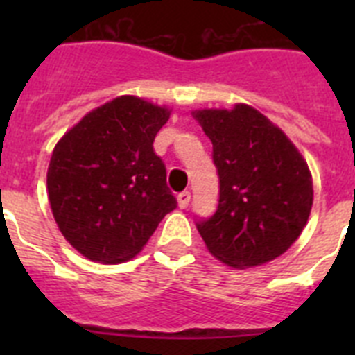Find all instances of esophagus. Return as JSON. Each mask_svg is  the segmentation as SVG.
I'll return each mask as SVG.
<instances>
[{"mask_svg":"<svg viewBox=\"0 0 355 355\" xmlns=\"http://www.w3.org/2000/svg\"><path fill=\"white\" fill-rule=\"evenodd\" d=\"M190 199H192V196H190V192H188V190L178 193V206H180L181 209L188 208V205H190Z\"/></svg>","mask_w":355,"mask_h":355,"instance_id":"34e87169","label":"esophagus"}]
</instances>
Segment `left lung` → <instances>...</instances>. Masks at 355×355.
Wrapping results in <instances>:
<instances>
[{
	"mask_svg": "<svg viewBox=\"0 0 355 355\" xmlns=\"http://www.w3.org/2000/svg\"><path fill=\"white\" fill-rule=\"evenodd\" d=\"M213 144L220 197L215 215L197 222L216 259L234 268L268 263L306 227L313 180L297 147L258 110H196Z\"/></svg>",
	"mask_w": 355,
	"mask_h": 355,
	"instance_id": "1",
	"label": "left lung"
}]
</instances>
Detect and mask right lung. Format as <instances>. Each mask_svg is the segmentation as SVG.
Instances as JSON below:
<instances>
[{
  "label": "right lung",
  "instance_id": "add662e5",
  "mask_svg": "<svg viewBox=\"0 0 355 355\" xmlns=\"http://www.w3.org/2000/svg\"><path fill=\"white\" fill-rule=\"evenodd\" d=\"M171 110L121 96L85 115L55 146L48 196L58 229L99 263L137 256L178 200L153 149Z\"/></svg>",
  "mask_w": 355,
  "mask_h": 355
}]
</instances>
